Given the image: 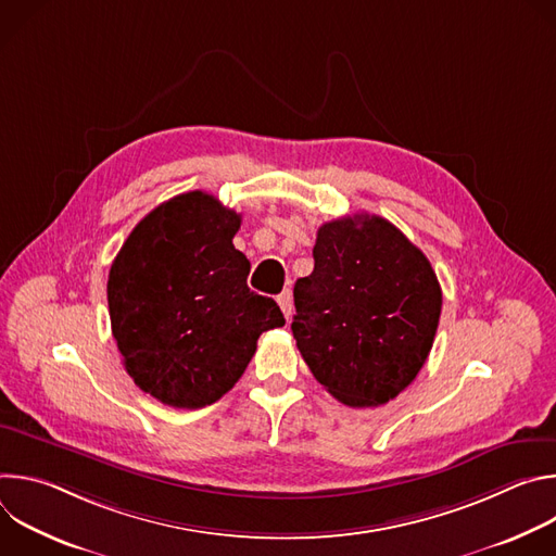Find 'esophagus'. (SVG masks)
I'll list each match as a JSON object with an SVG mask.
<instances>
[{"label": "esophagus", "instance_id": "esophagus-1", "mask_svg": "<svg viewBox=\"0 0 556 556\" xmlns=\"http://www.w3.org/2000/svg\"><path fill=\"white\" fill-rule=\"evenodd\" d=\"M277 303H279V307H281L286 319H290V314H292V309H294V305H292V292H290V290H283V292L277 296Z\"/></svg>", "mask_w": 556, "mask_h": 556}]
</instances>
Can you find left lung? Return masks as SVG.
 <instances>
[{
  "label": "left lung",
  "mask_w": 556,
  "mask_h": 556,
  "mask_svg": "<svg viewBox=\"0 0 556 556\" xmlns=\"http://www.w3.org/2000/svg\"><path fill=\"white\" fill-rule=\"evenodd\" d=\"M312 257V275L294 283L292 334L303 361L343 405L393 401L433 348L442 290L429 260L367 213L326 222Z\"/></svg>",
  "instance_id": "8db88e82"
}]
</instances>
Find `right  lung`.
Returning <instances> with one entry per match:
<instances>
[{
	"mask_svg": "<svg viewBox=\"0 0 556 556\" xmlns=\"http://www.w3.org/2000/svg\"><path fill=\"white\" fill-rule=\"evenodd\" d=\"M242 215L204 191L144 215L108 279L112 334L134 382L176 409H200L232 389L262 332L286 324L247 283L251 262L232 247Z\"/></svg>",
	"mask_w": 556,
	"mask_h": 556,
	"instance_id": "1",
	"label": "right lung"
}]
</instances>
